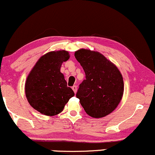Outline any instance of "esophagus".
<instances>
[{"label":"esophagus","instance_id":"34e87169","mask_svg":"<svg viewBox=\"0 0 155 155\" xmlns=\"http://www.w3.org/2000/svg\"><path fill=\"white\" fill-rule=\"evenodd\" d=\"M72 89H73V91H74V93H76V91H77V87H76V85L73 86Z\"/></svg>","mask_w":155,"mask_h":155}]
</instances>
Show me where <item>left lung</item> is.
<instances>
[{
	"instance_id": "1",
	"label": "left lung",
	"mask_w": 155,
	"mask_h": 155,
	"mask_svg": "<svg viewBox=\"0 0 155 155\" xmlns=\"http://www.w3.org/2000/svg\"><path fill=\"white\" fill-rule=\"evenodd\" d=\"M74 56L85 72L76 97L86 113L102 118L116 108L124 94V80L116 66L98 52L81 49Z\"/></svg>"
}]
</instances>
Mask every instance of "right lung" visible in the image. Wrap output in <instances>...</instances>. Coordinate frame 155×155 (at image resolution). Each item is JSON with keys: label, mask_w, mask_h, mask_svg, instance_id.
<instances>
[{"label": "right lung", "mask_w": 155, "mask_h": 155, "mask_svg": "<svg viewBox=\"0 0 155 155\" xmlns=\"http://www.w3.org/2000/svg\"><path fill=\"white\" fill-rule=\"evenodd\" d=\"M68 58L69 54L66 50L50 52L39 59L28 76L26 97L31 107L42 114H58L74 96L60 71L62 63Z\"/></svg>", "instance_id": "add662e5"}]
</instances>
